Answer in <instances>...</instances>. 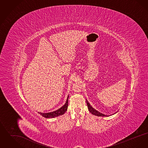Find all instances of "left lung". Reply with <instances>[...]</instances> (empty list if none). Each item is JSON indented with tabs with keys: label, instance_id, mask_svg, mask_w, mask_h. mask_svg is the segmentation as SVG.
Here are the masks:
<instances>
[{
	"label": "left lung",
	"instance_id": "1",
	"mask_svg": "<svg viewBox=\"0 0 148 148\" xmlns=\"http://www.w3.org/2000/svg\"><path fill=\"white\" fill-rule=\"evenodd\" d=\"M86 104H87V106H88V110H89V112L90 113H92V115H96V116H109V115H107L106 114H104L103 113H101L100 112H98V110H97L96 109H95L94 108H93L92 107V106L90 104V103L88 101V100H86ZM116 113H115L114 114H115Z\"/></svg>",
	"mask_w": 148,
	"mask_h": 148
}]
</instances>
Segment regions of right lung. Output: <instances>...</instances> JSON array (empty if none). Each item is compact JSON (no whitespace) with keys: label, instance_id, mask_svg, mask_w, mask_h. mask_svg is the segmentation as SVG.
Instances as JSON below:
<instances>
[{"label":"right lung","instance_id":"1","mask_svg":"<svg viewBox=\"0 0 148 148\" xmlns=\"http://www.w3.org/2000/svg\"><path fill=\"white\" fill-rule=\"evenodd\" d=\"M68 98H69V96L67 98V100H66L65 104L56 111L49 112V113H44L38 112V113L39 114H40L43 117L46 118H53L55 117H57L59 115H62L65 113V112L67 111L68 106Z\"/></svg>","mask_w":148,"mask_h":148}]
</instances>
